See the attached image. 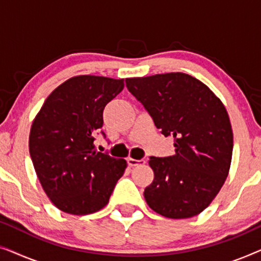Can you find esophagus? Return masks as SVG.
<instances>
[{
  "label": "esophagus",
  "instance_id": "obj_1",
  "mask_svg": "<svg viewBox=\"0 0 261 261\" xmlns=\"http://www.w3.org/2000/svg\"><path fill=\"white\" fill-rule=\"evenodd\" d=\"M145 163H146V160H144V159H140V160H137V159H133V158H128L127 159L128 166H130V167H134V166H138V165H144Z\"/></svg>",
  "mask_w": 261,
  "mask_h": 261
}]
</instances>
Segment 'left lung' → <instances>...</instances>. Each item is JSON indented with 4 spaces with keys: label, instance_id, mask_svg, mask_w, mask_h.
<instances>
[{
    "label": "left lung",
    "instance_id": "8db88e82",
    "mask_svg": "<svg viewBox=\"0 0 261 261\" xmlns=\"http://www.w3.org/2000/svg\"><path fill=\"white\" fill-rule=\"evenodd\" d=\"M126 87L176 154L149 158L154 172L144 196L149 208L169 219H188L208 206L229 172L233 130L221 99L190 74L170 72L126 78Z\"/></svg>",
    "mask_w": 261,
    "mask_h": 261
}]
</instances>
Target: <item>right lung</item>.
Listing matches in <instances>:
<instances>
[{
	"mask_svg": "<svg viewBox=\"0 0 261 261\" xmlns=\"http://www.w3.org/2000/svg\"><path fill=\"white\" fill-rule=\"evenodd\" d=\"M123 87V80L72 77L49 94L32 123L34 170L47 197L64 213L88 215L105 208L126 170V160L97 152L94 145L103 109Z\"/></svg>",
	"mask_w": 261,
	"mask_h": 261,
	"instance_id": "right-lung-1",
	"label": "right lung"
}]
</instances>
